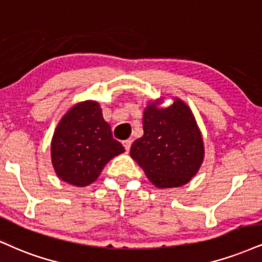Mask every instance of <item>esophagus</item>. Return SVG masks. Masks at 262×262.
<instances>
[{
    "mask_svg": "<svg viewBox=\"0 0 262 262\" xmlns=\"http://www.w3.org/2000/svg\"><path fill=\"white\" fill-rule=\"evenodd\" d=\"M132 143H133V140H130V139L123 141V146L125 147V150L129 151V149H130V146H132Z\"/></svg>",
    "mask_w": 262,
    "mask_h": 262,
    "instance_id": "1",
    "label": "esophagus"
}]
</instances>
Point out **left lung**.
Listing matches in <instances>:
<instances>
[{
    "mask_svg": "<svg viewBox=\"0 0 262 262\" xmlns=\"http://www.w3.org/2000/svg\"><path fill=\"white\" fill-rule=\"evenodd\" d=\"M165 97L149 102L144 110V135L130 147V156L157 188L187 184L203 165L205 147L196 121L184 101L173 99L161 107Z\"/></svg>",
    "mask_w": 262,
    "mask_h": 262,
    "instance_id": "1",
    "label": "left lung"
}]
</instances>
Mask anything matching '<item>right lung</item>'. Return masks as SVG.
<instances>
[{
	"label": "right lung",
	"mask_w": 262,
	"mask_h": 262,
	"mask_svg": "<svg viewBox=\"0 0 262 262\" xmlns=\"http://www.w3.org/2000/svg\"><path fill=\"white\" fill-rule=\"evenodd\" d=\"M113 139L99 102L86 100L68 110L51 140V161L59 179L75 187L95 182L106 163L124 152Z\"/></svg>",
	"instance_id": "obj_1"
}]
</instances>
